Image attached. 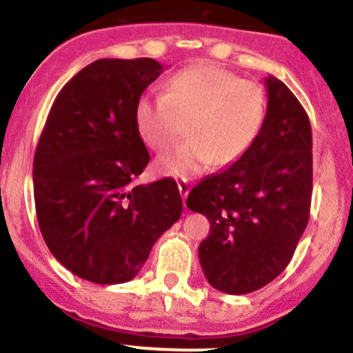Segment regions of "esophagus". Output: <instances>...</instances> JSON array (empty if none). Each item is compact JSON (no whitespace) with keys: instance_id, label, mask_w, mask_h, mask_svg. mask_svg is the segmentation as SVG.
I'll return each instance as SVG.
<instances>
[{"instance_id":"esophagus-1","label":"esophagus","mask_w":353,"mask_h":353,"mask_svg":"<svg viewBox=\"0 0 353 353\" xmlns=\"http://www.w3.org/2000/svg\"><path fill=\"white\" fill-rule=\"evenodd\" d=\"M178 190H180V195H181V198H183V201L187 200L188 192H190L188 180H178Z\"/></svg>"}]
</instances>
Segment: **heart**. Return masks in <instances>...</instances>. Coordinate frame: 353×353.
<instances>
[{
	"instance_id": "obj_1",
	"label": "heart",
	"mask_w": 353,
	"mask_h": 353,
	"mask_svg": "<svg viewBox=\"0 0 353 353\" xmlns=\"http://www.w3.org/2000/svg\"><path fill=\"white\" fill-rule=\"evenodd\" d=\"M265 114L267 98L259 83L203 63L173 74L161 97L140 98L134 126L141 141L155 152L168 150L185 126L188 140L155 163L161 175L185 180L212 163L239 161L255 143Z\"/></svg>"
}]
</instances>
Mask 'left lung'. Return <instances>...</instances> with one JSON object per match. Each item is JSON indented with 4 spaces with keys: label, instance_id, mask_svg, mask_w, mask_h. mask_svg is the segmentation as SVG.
<instances>
[{
    "label": "left lung",
    "instance_id": "1",
    "mask_svg": "<svg viewBox=\"0 0 353 353\" xmlns=\"http://www.w3.org/2000/svg\"><path fill=\"white\" fill-rule=\"evenodd\" d=\"M267 114L252 148L223 172L203 178L187 207L210 221L198 247L205 279L245 295L290 263L310 215L312 126L283 81L265 78Z\"/></svg>",
    "mask_w": 353,
    "mask_h": 353
}]
</instances>
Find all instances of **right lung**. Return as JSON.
<instances>
[{"label": "right lung", "instance_id": "right-lung-1", "mask_svg": "<svg viewBox=\"0 0 353 353\" xmlns=\"http://www.w3.org/2000/svg\"><path fill=\"white\" fill-rule=\"evenodd\" d=\"M161 73L152 58L97 59L63 86L39 137V230L54 259L88 282L133 280L181 215L175 180L132 185L150 161L134 108Z\"/></svg>", "mask_w": 353, "mask_h": 353}]
</instances>
